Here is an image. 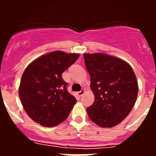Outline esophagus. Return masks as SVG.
Here are the masks:
<instances>
[{"label": "esophagus", "mask_w": 156, "mask_h": 156, "mask_svg": "<svg viewBox=\"0 0 156 156\" xmlns=\"http://www.w3.org/2000/svg\"><path fill=\"white\" fill-rule=\"evenodd\" d=\"M84 92H85L84 89H82V90H81L80 91H79L77 94H78V95H79V96H82V95L83 94H84Z\"/></svg>", "instance_id": "34e87169"}]
</instances>
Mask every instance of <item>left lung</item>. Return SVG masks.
I'll use <instances>...</instances> for the list:
<instances>
[{
  "instance_id": "8db88e82",
  "label": "left lung",
  "mask_w": 156,
  "mask_h": 156,
  "mask_svg": "<svg viewBox=\"0 0 156 156\" xmlns=\"http://www.w3.org/2000/svg\"><path fill=\"white\" fill-rule=\"evenodd\" d=\"M94 102L88 116L101 127H112L129 115L135 104L138 85L133 69L118 58L101 53L84 54Z\"/></svg>"
}]
</instances>
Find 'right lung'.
Returning a JSON list of instances; mask_svg holds the SVG:
<instances>
[{"label": "right lung", "instance_id": "1", "mask_svg": "<svg viewBox=\"0 0 156 156\" xmlns=\"http://www.w3.org/2000/svg\"><path fill=\"white\" fill-rule=\"evenodd\" d=\"M78 58V54L57 51L41 56L25 69L19 98L29 116L41 126H57L69 115L76 99L67 90L62 74Z\"/></svg>", "mask_w": 156, "mask_h": 156}]
</instances>
